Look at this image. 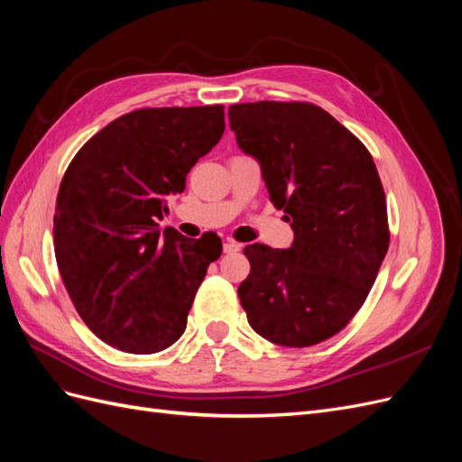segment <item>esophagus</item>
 Returning <instances> with one entry per match:
<instances>
[{
  "instance_id": "esophagus-1",
  "label": "esophagus",
  "mask_w": 462,
  "mask_h": 462,
  "mask_svg": "<svg viewBox=\"0 0 462 462\" xmlns=\"http://www.w3.org/2000/svg\"><path fill=\"white\" fill-rule=\"evenodd\" d=\"M223 253H226V254H236V253H241V245L235 243V241L223 243Z\"/></svg>"
}]
</instances>
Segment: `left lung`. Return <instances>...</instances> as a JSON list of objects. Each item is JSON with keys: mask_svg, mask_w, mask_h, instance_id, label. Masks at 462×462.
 <instances>
[{"mask_svg": "<svg viewBox=\"0 0 462 462\" xmlns=\"http://www.w3.org/2000/svg\"><path fill=\"white\" fill-rule=\"evenodd\" d=\"M227 116L295 231L291 248H245L250 273L239 299L248 324L283 346L326 341L365 304L389 248L375 163L351 131L309 102L235 104Z\"/></svg>", "mask_w": 462, "mask_h": 462, "instance_id": "1", "label": "left lung"}]
</instances>
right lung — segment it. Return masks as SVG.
<instances>
[{"mask_svg": "<svg viewBox=\"0 0 462 462\" xmlns=\"http://www.w3.org/2000/svg\"><path fill=\"white\" fill-rule=\"evenodd\" d=\"M223 131V106L136 109L96 133L61 179L53 216L60 273L82 321L123 353L171 346L221 254V241L162 231L156 219Z\"/></svg>", "mask_w": 462, "mask_h": 462, "instance_id": "obj_1", "label": "right lung"}]
</instances>
